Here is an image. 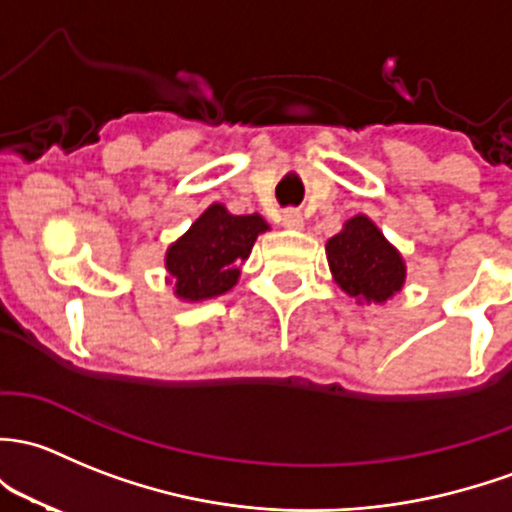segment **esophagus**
I'll return each instance as SVG.
<instances>
[{
    "label": "esophagus",
    "instance_id": "esophagus-1",
    "mask_svg": "<svg viewBox=\"0 0 512 512\" xmlns=\"http://www.w3.org/2000/svg\"><path fill=\"white\" fill-rule=\"evenodd\" d=\"M282 225L287 230H301L304 228V218H301V213L299 211H284V215H282Z\"/></svg>",
    "mask_w": 512,
    "mask_h": 512
}]
</instances>
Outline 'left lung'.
<instances>
[{
	"label": "left lung",
	"mask_w": 512,
	"mask_h": 512,
	"mask_svg": "<svg viewBox=\"0 0 512 512\" xmlns=\"http://www.w3.org/2000/svg\"><path fill=\"white\" fill-rule=\"evenodd\" d=\"M326 260L333 282L360 306L385 304L405 287L407 265L400 250L363 213L326 240Z\"/></svg>",
	"instance_id": "left-lung-1"
}]
</instances>
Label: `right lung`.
Here are the masks:
<instances>
[{
    "label": "right lung",
    "mask_w": 512,
    "mask_h": 512,
    "mask_svg": "<svg viewBox=\"0 0 512 512\" xmlns=\"http://www.w3.org/2000/svg\"><path fill=\"white\" fill-rule=\"evenodd\" d=\"M270 225L260 213L233 215L223 203H211L179 240L166 247V284L179 301H208L238 284L257 235Z\"/></svg>",
    "instance_id": "obj_1"
}]
</instances>
